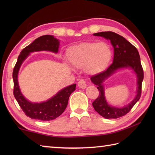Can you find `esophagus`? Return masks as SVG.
Segmentation results:
<instances>
[{"mask_svg": "<svg viewBox=\"0 0 155 155\" xmlns=\"http://www.w3.org/2000/svg\"><path fill=\"white\" fill-rule=\"evenodd\" d=\"M78 86L81 88H85L87 87L86 81H85L84 79H81L78 82Z\"/></svg>", "mask_w": 155, "mask_h": 155, "instance_id": "34e87169", "label": "esophagus"}]
</instances>
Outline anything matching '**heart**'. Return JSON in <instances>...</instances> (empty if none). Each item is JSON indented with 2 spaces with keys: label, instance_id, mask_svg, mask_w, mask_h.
<instances>
[{
  "label": "heart",
  "instance_id": "heart-1",
  "mask_svg": "<svg viewBox=\"0 0 155 155\" xmlns=\"http://www.w3.org/2000/svg\"><path fill=\"white\" fill-rule=\"evenodd\" d=\"M112 57L111 49L105 42H83L67 51L68 62L76 68H84L91 74L103 71Z\"/></svg>",
  "mask_w": 155,
  "mask_h": 155
}]
</instances>
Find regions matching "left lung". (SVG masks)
<instances>
[{"mask_svg": "<svg viewBox=\"0 0 155 155\" xmlns=\"http://www.w3.org/2000/svg\"><path fill=\"white\" fill-rule=\"evenodd\" d=\"M94 36L103 37L109 39L114 48L113 62L106 70L92 76L91 80L97 85L99 92L97 99L93 103V106L97 113L105 118H117L126 115L137 102L140 99L142 90V82L144 78L143 68L140 62L139 53L135 47L127 41L123 37L111 31L94 33ZM130 67L136 72L137 80V94L136 98L127 106L123 108L110 107L105 100L103 86L101 83L107 78L120 68Z\"/></svg>", "mask_w": 155, "mask_h": 155, "instance_id": "8db88e82", "label": "left lung"}]
</instances>
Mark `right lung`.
<instances>
[{"label": "right lung", "mask_w": 155, "mask_h": 155, "mask_svg": "<svg viewBox=\"0 0 155 155\" xmlns=\"http://www.w3.org/2000/svg\"><path fill=\"white\" fill-rule=\"evenodd\" d=\"M59 41L52 35H43L37 38L31 45L22 49L12 72L14 82L13 94L19 106L27 117L33 119L48 121L55 119L63 113L67 107L71 94L75 91L76 84L66 87L48 101L41 103H32L22 96L18 83V72L22 62L30 52L40 51L58 52Z\"/></svg>", "instance_id": "add662e5"}]
</instances>
